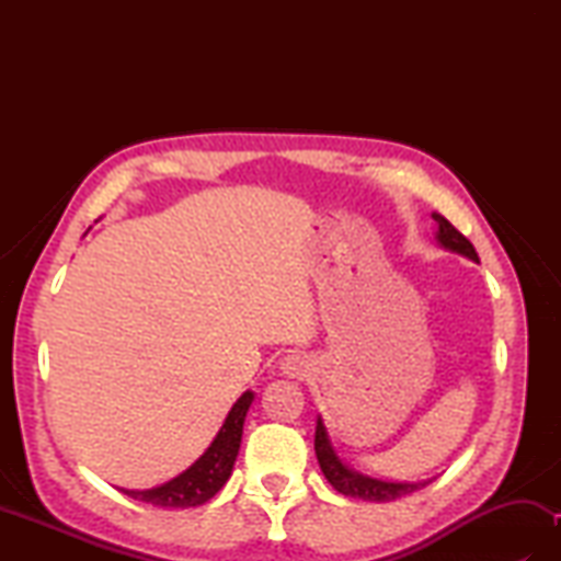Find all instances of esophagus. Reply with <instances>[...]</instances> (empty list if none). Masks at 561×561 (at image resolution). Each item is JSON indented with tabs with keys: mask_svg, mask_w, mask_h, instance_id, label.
I'll list each match as a JSON object with an SVG mask.
<instances>
[{
	"mask_svg": "<svg viewBox=\"0 0 561 561\" xmlns=\"http://www.w3.org/2000/svg\"><path fill=\"white\" fill-rule=\"evenodd\" d=\"M306 371H308V364L299 354H289L279 362V374L287 378H301V376H306Z\"/></svg>",
	"mask_w": 561,
	"mask_h": 561,
	"instance_id": "34e87169",
	"label": "esophagus"
}]
</instances>
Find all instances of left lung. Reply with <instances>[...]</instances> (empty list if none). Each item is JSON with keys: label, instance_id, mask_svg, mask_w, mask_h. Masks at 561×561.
<instances>
[{"label": "left lung", "instance_id": "left-lung-1", "mask_svg": "<svg viewBox=\"0 0 561 561\" xmlns=\"http://www.w3.org/2000/svg\"><path fill=\"white\" fill-rule=\"evenodd\" d=\"M432 219L436 221V243L450 250V253H458L462 257H468L472 262H480L478 253H474L472 243L465 238L456 226H453L448 219L440 217V214H432ZM316 456L320 462V470H323L325 480L335 486V490L344 496H352V499H364V502H378V504H386V502H396L400 496H408L416 490H422L432 480H422V482H390V480H378L371 478V474H364L359 470L350 468L347 462H344L335 446H332L330 434H328V426L323 424V416L318 414L316 420Z\"/></svg>", "mask_w": 561, "mask_h": 561}]
</instances>
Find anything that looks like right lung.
Returning <instances> with one entry per match:
<instances>
[{"label": "right lung", "instance_id": "add662e5", "mask_svg": "<svg viewBox=\"0 0 561 561\" xmlns=\"http://www.w3.org/2000/svg\"><path fill=\"white\" fill-rule=\"evenodd\" d=\"M255 400L253 390H245L241 398L233 402V408L226 414L221 428L214 436L207 450L190 465L185 472L178 478L169 480L165 484L151 486V490H121L123 494L137 499L151 506L163 508H190L202 506L217 494L226 480L231 478L233 462L238 458V448H241L243 438V424L250 404Z\"/></svg>", "mask_w": 561, "mask_h": 561}]
</instances>
